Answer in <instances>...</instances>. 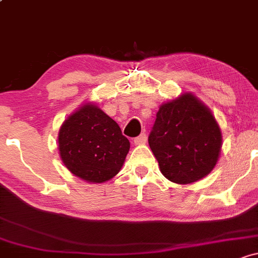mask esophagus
<instances>
[{"label":"esophagus","instance_id":"34e87169","mask_svg":"<svg viewBox=\"0 0 258 258\" xmlns=\"http://www.w3.org/2000/svg\"><path fill=\"white\" fill-rule=\"evenodd\" d=\"M146 139H148V137H146V134H140L139 137L135 138L134 139V144L135 145H144V144L146 143Z\"/></svg>","mask_w":258,"mask_h":258}]
</instances>
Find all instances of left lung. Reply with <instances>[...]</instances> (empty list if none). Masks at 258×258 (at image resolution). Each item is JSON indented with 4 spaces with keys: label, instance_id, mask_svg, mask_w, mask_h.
<instances>
[{
    "label": "left lung",
    "instance_id": "obj_1",
    "mask_svg": "<svg viewBox=\"0 0 258 258\" xmlns=\"http://www.w3.org/2000/svg\"><path fill=\"white\" fill-rule=\"evenodd\" d=\"M149 145L168 181L190 184L215 167L223 137L212 110L192 92H183L160 106Z\"/></svg>",
    "mask_w": 258,
    "mask_h": 258
}]
</instances>
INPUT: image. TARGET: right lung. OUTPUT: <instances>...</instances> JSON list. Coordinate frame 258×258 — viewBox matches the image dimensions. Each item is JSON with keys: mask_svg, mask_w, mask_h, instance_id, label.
I'll list each match as a JSON object with an SVG mask.
<instances>
[{"mask_svg": "<svg viewBox=\"0 0 258 258\" xmlns=\"http://www.w3.org/2000/svg\"><path fill=\"white\" fill-rule=\"evenodd\" d=\"M129 140L93 102H85L60 126L57 150L65 167L88 183H104L123 167Z\"/></svg>", "mask_w": 258, "mask_h": 258, "instance_id": "1", "label": "right lung"}]
</instances>
